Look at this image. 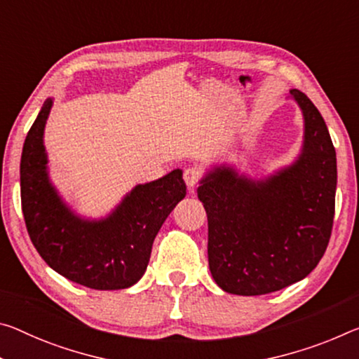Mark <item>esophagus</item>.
Returning <instances> with one entry per match:
<instances>
[{
  "mask_svg": "<svg viewBox=\"0 0 359 359\" xmlns=\"http://www.w3.org/2000/svg\"><path fill=\"white\" fill-rule=\"evenodd\" d=\"M201 177H203V172L200 168H187L184 172V180L189 189H193V187L198 185V182L201 180Z\"/></svg>",
  "mask_w": 359,
  "mask_h": 359,
  "instance_id": "1",
  "label": "esophagus"
}]
</instances>
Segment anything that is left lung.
<instances>
[{
	"instance_id": "8db88e82",
	"label": "left lung",
	"mask_w": 359,
	"mask_h": 359,
	"mask_svg": "<svg viewBox=\"0 0 359 359\" xmlns=\"http://www.w3.org/2000/svg\"><path fill=\"white\" fill-rule=\"evenodd\" d=\"M305 119L304 149L292 166L266 180L215 168L198 198L208 214V257L225 292L270 294L304 280L331 238L337 161L326 123L313 102L291 90Z\"/></svg>"
}]
</instances>
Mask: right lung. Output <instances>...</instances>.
Here are the masks:
<instances>
[{
    "mask_svg": "<svg viewBox=\"0 0 359 359\" xmlns=\"http://www.w3.org/2000/svg\"><path fill=\"white\" fill-rule=\"evenodd\" d=\"M50 107L48 99L28 130L20 159L22 212L33 246L50 269L81 286L99 291L133 286L147 270L164 220L185 198L182 170L137 185L104 220L79 219L48 179L43 133Z\"/></svg>",
    "mask_w": 359,
    "mask_h": 359,
    "instance_id": "1",
    "label": "right lung"
}]
</instances>
